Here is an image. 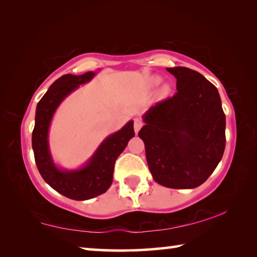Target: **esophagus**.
Segmentation results:
<instances>
[{"instance_id": "esophagus-1", "label": "esophagus", "mask_w": 257, "mask_h": 257, "mask_svg": "<svg viewBox=\"0 0 257 257\" xmlns=\"http://www.w3.org/2000/svg\"><path fill=\"white\" fill-rule=\"evenodd\" d=\"M143 127V122L139 119H135V122H134V129H135V133L138 134L139 130Z\"/></svg>"}]
</instances>
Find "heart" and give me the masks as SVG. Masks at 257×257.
Masks as SVG:
<instances>
[{
    "label": "heart",
    "instance_id": "heart-1",
    "mask_svg": "<svg viewBox=\"0 0 257 257\" xmlns=\"http://www.w3.org/2000/svg\"><path fill=\"white\" fill-rule=\"evenodd\" d=\"M160 81H161V78L159 76H154L151 79V84L153 85V86H155V85L160 84ZM169 92H170V85L164 84L162 87H161V95H162V96H165V95H168Z\"/></svg>",
    "mask_w": 257,
    "mask_h": 257
}]
</instances>
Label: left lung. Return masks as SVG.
<instances>
[{
    "label": "left lung",
    "mask_w": 257,
    "mask_h": 257,
    "mask_svg": "<svg viewBox=\"0 0 257 257\" xmlns=\"http://www.w3.org/2000/svg\"><path fill=\"white\" fill-rule=\"evenodd\" d=\"M167 70L176 77L177 93L143 115L145 125L138 136L158 184L196 188L222 159L225 115L216 87L201 73L185 67Z\"/></svg>",
    "instance_id": "obj_1"
}]
</instances>
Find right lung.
<instances>
[{
  "label": "right lung",
  "mask_w": 257,
  "mask_h": 257,
  "mask_svg": "<svg viewBox=\"0 0 257 257\" xmlns=\"http://www.w3.org/2000/svg\"><path fill=\"white\" fill-rule=\"evenodd\" d=\"M95 75L96 72L88 71L80 76L68 73L60 77L38 102L35 115L32 144L38 171L52 188L75 201L94 198L110 188L115 160L135 136L134 121L130 120L118 132L104 139L81 168L66 170L54 163L49 145V129L52 118L63 99L80 85L89 82Z\"/></svg>",
  "instance_id": "obj_1"
}]
</instances>
